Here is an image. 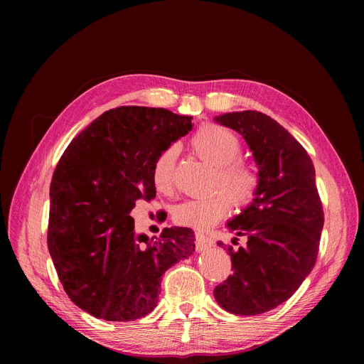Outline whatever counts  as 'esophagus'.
I'll use <instances>...</instances> for the list:
<instances>
[{"instance_id":"1","label":"esophagus","mask_w":364,"mask_h":364,"mask_svg":"<svg viewBox=\"0 0 364 364\" xmlns=\"http://www.w3.org/2000/svg\"><path fill=\"white\" fill-rule=\"evenodd\" d=\"M212 245H213L212 240H209L205 236H203L200 233L196 235V249L197 250H205V249H209Z\"/></svg>"}]
</instances>
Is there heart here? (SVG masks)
<instances>
[{"label": "heart", "instance_id": "1", "mask_svg": "<svg viewBox=\"0 0 364 364\" xmlns=\"http://www.w3.org/2000/svg\"><path fill=\"white\" fill-rule=\"evenodd\" d=\"M190 146L194 155L218 167L215 177V194L187 200L176 205L173 219L177 225L196 230H207L220 222L232 209L247 207L256 198L261 188V176L249 163L240 160L242 144L236 134L215 125L205 124L193 135ZM176 148H167L152 167V183L159 191L171 193L174 188V164Z\"/></svg>", "mask_w": 364, "mask_h": 364}]
</instances>
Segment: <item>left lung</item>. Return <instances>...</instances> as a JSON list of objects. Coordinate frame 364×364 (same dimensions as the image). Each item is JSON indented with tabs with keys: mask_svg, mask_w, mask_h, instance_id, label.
Masks as SVG:
<instances>
[{
	"mask_svg": "<svg viewBox=\"0 0 364 364\" xmlns=\"http://www.w3.org/2000/svg\"><path fill=\"white\" fill-rule=\"evenodd\" d=\"M215 121L243 135L261 176L256 198L228 223L247 239L246 246L233 250L218 242L229 252L233 272L215 288V298L232 314H262L291 298L317 262L324 212L316 170L304 146L262 112Z\"/></svg>",
	"mask_w": 364,
	"mask_h": 364,
	"instance_id": "obj_1",
	"label": "left lung"
}]
</instances>
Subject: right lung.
Here are the masks:
<instances>
[{
	"label": "right lung",
	"mask_w": 364,
	"mask_h": 364,
	"mask_svg": "<svg viewBox=\"0 0 364 364\" xmlns=\"http://www.w3.org/2000/svg\"><path fill=\"white\" fill-rule=\"evenodd\" d=\"M191 117L164 108L103 112L60 157L50 184L47 246L68 296L93 317L132 321L159 302L161 277L194 252V232L135 236L136 200L155 198L152 167L191 131Z\"/></svg>",
	"instance_id": "add662e5"
}]
</instances>
